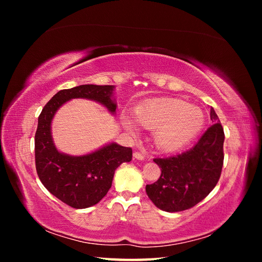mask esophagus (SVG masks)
<instances>
[{
	"label": "esophagus",
	"instance_id": "34e87169",
	"mask_svg": "<svg viewBox=\"0 0 262 262\" xmlns=\"http://www.w3.org/2000/svg\"><path fill=\"white\" fill-rule=\"evenodd\" d=\"M133 157L137 158V160H140V161H143L144 158H145L144 154L141 153V152H134V153H133Z\"/></svg>",
	"mask_w": 262,
	"mask_h": 262
}]
</instances>
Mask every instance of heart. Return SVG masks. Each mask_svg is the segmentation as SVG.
I'll return each mask as SVG.
<instances>
[{
  "mask_svg": "<svg viewBox=\"0 0 262 262\" xmlns=\"http://www.w3.org/2000/svg\"><path fill=\"white\" fill-rule=\"evenodd\" d=\"M136 121L148 130H155L156 145L163 150H177L189 144L202 129L203 113L179 99L147 100L133 110ZM122 123L134 130L131 119L123 115Z\"/></svg>",
  "mask_w": 262,
  "mask_h": 262,
  "instance_id": "b5f03b06",
  "label": "heart"
}]
</instances>
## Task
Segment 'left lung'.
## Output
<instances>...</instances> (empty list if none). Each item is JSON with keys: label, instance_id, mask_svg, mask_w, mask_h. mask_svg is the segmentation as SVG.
I'll return each mask as SVG.
<instances>
[{"label": "left lung", "instance_id": "left-lung-1", "mask_svg": "<svg viewBox=\"0 0 262 262\" xmlns=\"http://www.w3.org/2000/svg\"><path fill=\"white\" fill-rule=\"evenodd\" d=\"M210 117L213 124L193 147L175 156L153 160L162 173L145 190L158 209L166 212L191 209L216 186L224 162L225 136L213 108Z\"/></svg>", "mask_w": 262, "mask_h": 262}]
</instances>
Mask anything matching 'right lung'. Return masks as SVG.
Returning <instances> with one entry per match:
<instances>
[{"instance_id": "add662e5", "label": "right lung", "mask_w": 262, "mask_h": 262, "mask_svg": "<svg viewBox=\"0 0 262 262\" xmlns=\"http://www.w3.org/2000/svg\"><path fill=\"white\" fill-rule=\"evenodd\" d=\"M113 85H80L62 90L47 102L38 118L35 134V162L38 177L47 190L74 209L98 203L112 188L115 170L132 160V148L112 143L84 156H69L54 147L50 124L61 105L72 98H87L116 112Z\"/></svg>"}]
</instances>
